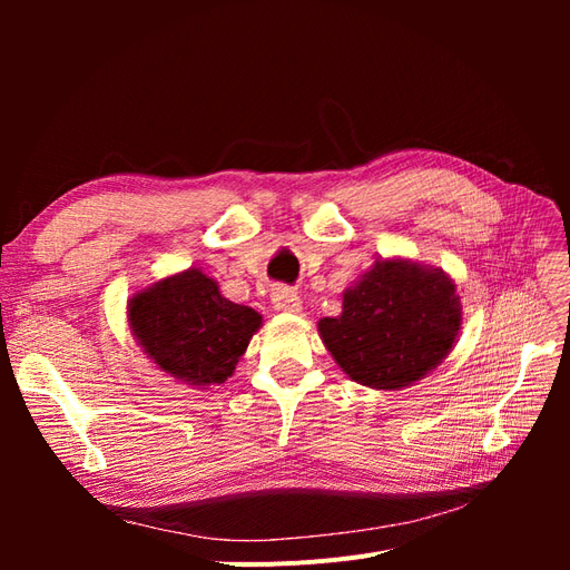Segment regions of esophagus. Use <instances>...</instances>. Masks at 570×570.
Wrapping results in <instances>:
<instances>
[{"label": "esophagus", "instance_id": "obj_1", "mask_svg": "<svg viewBox=\"0 0 570 570\" xmlns=\"http://www.w3.org/2000/svg\"><path fill=\"white\" fill-rule=\"evenodd\" d=\"M273 306L285 314H297V312H302V299L295 289L275 287L273 289Z\"/></svg>", "mask_w": 570, "mask_h": 570}]
</instances>
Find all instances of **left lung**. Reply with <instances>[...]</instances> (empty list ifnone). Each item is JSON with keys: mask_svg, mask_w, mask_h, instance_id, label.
Segmentation results:
<instances>
[{"mask_svg": "<svg viewBox=\"0 0 570 570\" xmlns=\"http://www.w3.org/2000/svg\"><path fill=\"white\" fill-rule=\"evenodd\" d=\"M461 331V302L442 268L377 258L344 289L342 314L318 321V335L354 383L404 390L442 364Z\"/></svg>", "mask_w": 570, "mask_h": 570, "instance_id": "obj_1", "label": "left lung"}]
</instances>
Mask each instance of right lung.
<instances>
[{
    "label": "right lung",
    "instance_id": "right-lung-1",
    "mask_svg": "<svg viewBox=\"0 0 570 570\" xmlns=\"http://www.w3.org/2000/svg\"><path fill=\"white\" fill-rule=\"evenodd\" d=\"M130 333L164 373L193 387L226 383L264 318L220 295L202 268H187L135 292Z\"/></svg>",
    "mask_w": 570,
    "mask_h": 570
}]
</instances>
